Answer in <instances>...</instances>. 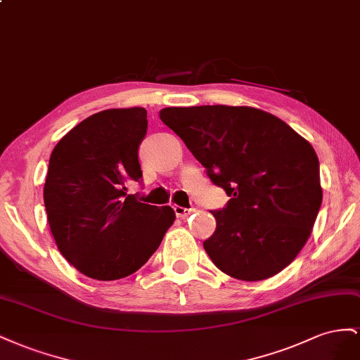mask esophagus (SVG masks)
<instances>
[{
  "mask_svg": "<svg viewBox=\"0 0 360 360\" xmlns=\"http://www.w3.org/2000/svg\"><path fill=\"white\" fill-rule=\"evenodd\" d=\"M173 210H174V214H176L178 217H181V219H186V217H188V215H191L193 212H196V210H194V208H184V207H179V205H174Z\"/></svg>",
  "mask_w": 360,
  "mask_h": 360,
  "instance_id": "1",
  "label": "esophagus"
}]
</instances>
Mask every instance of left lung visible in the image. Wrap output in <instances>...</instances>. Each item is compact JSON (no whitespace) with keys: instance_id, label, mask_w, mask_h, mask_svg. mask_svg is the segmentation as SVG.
<instances>
[{"instance_id":"8db88e82","label":"left lung","mask_w":360,"mask_h":360,"mask_svg":"<svg viewBox=\"0 0 360 360\" xmlns=\"http://www.w3.org/2000/svg\"><path fill=\"white\" fill-rule=\"evenodd\" d=\"M160 119L228 193L203 249L219 270L256 282L288 266L311 237L323 200L311 143L253 107H169Z\"/></svg>"}]
</instances>
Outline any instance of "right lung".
Returning a JSON list of instances; mask_svg holds the SVG:
<instances>
[{
  "label": "right lung",
  "instance_id": "obj_1",
  "mask_svg": "<svg viewBox=\"0 0 360 360\" xmlns=\"http://www.w3.org/2000/svg\"><path fill=\"white\" fill-rule=\"evenodd\" d=\"M146 117L141 107L99 111L51 153L44 187L49 229L60 253L91 279L136 273L176 219L170 207L127 196V184L141 179L137 150Z\"/></svg>",
  "mask_w": 360,
  "mask_h": 360
}]
</instances>
